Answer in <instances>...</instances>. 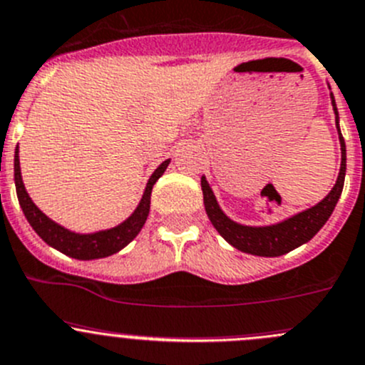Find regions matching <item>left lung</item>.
I'll use <instances>...</instances> for the list:
<instances>
[{
	"label": "left lung",
	"mask_w": 365,
	"mask_h": 365,
	"mask_svg": "<svg viewBox=\"0 0 365 365\" xmlns=\"http://www.w3.org/2000/svg\"><path fill=\"white\" fill-rule=\"evenodd\" d=\"M331 104L336 115V128H339V111H336L333 95ZM340 149H342V162H340L339 178H336V183L329 190L328 196L312 209L295 214V216L288 217L281 223L270 225V227H245V225L236 223V221L225 216L223 210L217 205L216 198H214V192L207 183L205 176H202L203 203H205L207 216L212 221L214 229L234 248L252 255H261V257H277V255L288 254L294 248L304 245L324 227V223L335 209L336 202H339L340 194H342L344 178H346V144H344L342 135H340Z\"/></svg>",
	"instance_id": "8db88e82"
}]
</instances>
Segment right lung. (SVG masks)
Listing matches in <instances>:
<instances>
[{
    "instance_id": "add662e5",
    "label": "right lung",
    "mask_w": 365,
    "mask_h": 365,
    "mask_svg": "<svg viewBox=\"0 0 365 365\" xmlns=\"http://www.w3.org/2000/svg\"><path fill=\"white\" fill-rule=\"evenodd\" d=\"M18 153V148H16V155H14V180H16V192H18L19 205H21L23 212H25V217L29 220V223L32 225V229L36 230L37 236H39L44 243H48L50 247L57 248V250L70 255V257L83 261L101 259V257H108V255L111 254H117L118 250H122L125 245L131 243V241L135 240L136 234L140 232L145 220H148L149 207H151L153 185H155L156 180L163 175V171H165L169 162H171V160H165V162L160 163L158 169L153 173L140 203H138L135 212H133L128 220L122 221L120 225H117L113 229L101 230V232L75 234L71 232V230L61 227V225H57L56 221L50 220L48 216H44V214L37 209L36 203L30 200L29 192H26L25 185H23Z\"/></svg>"
}]
</instances>
